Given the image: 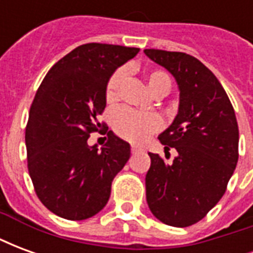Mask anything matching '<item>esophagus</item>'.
Wrapping results in <instances>:
<instances>
[{
	"mask_svg": "<svg viewBox=\"0 0 253 253\" xmlns=\"http://www.w3.org/2000/svg\"><path fill=\"white\" fill-rule=\"evenodd\" d=\"M139 150H142V149L138 148V146H134V145L131 146V153H137V152H139Z\"/></svg>",
	"mask_w": 253,
	"mask_h": 253,
	"instance_id": "34e87169",
	"label": "esophagus"
}]
</instances>
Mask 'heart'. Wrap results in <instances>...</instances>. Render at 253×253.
Segmentation results:
<instances>
[{
    "label": "heart",
    "instance_id": "1",
    "mask_svg": "<svg viewBox=\"0 0 253 253\" xmlns=\"http://www.w3.org/2000/svg\"><path fill=\"white\" fill-rule=\"evenodd\" d=\"M126 80V70H116L105 85V100L108 103H115L121 97L122 86ZM146 80L154 94H167L172 88V81L168 73L161 69H150L146 73ZM164 122L157 114H143L131 108H119L112 115L114 131L123 139L134 143H142L152 134L163 128Z\"/></svg>",
    "mask_w": 253,
    "mask_h": 253
}]
</instances>
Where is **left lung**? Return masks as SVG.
<instances>
[{"label": "left lung", "mask_w": 253, "mask_h": 253, "mask_svg": "<svg viewBox=\"0 0 253 253\" xmlns=\"http://www.w3.org/2000/svg\"><path fill=\"white\" fill-rule=\"evenodd\" d=\"M152 61L169 70L180 89L179 114L163 134L167 164L149 153L146 201L163 223L186 228L199 222L226 191L239 160V126L233 105L218 78L186 52L145 50Z\"/></svg>", "instance_id": "1"}]
</instances>
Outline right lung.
Listing matches in <instances>:
<instances>
[{
  "label": "right lung",
  "mask_w": 253,
  "mask_h": 253,
  "mask_svg": "<svg viewBox=\"0 0 253 253\" xmlns=\"http://www.w3.org/2000/svg\"><path fill=\"white\" fill-rule=\"evenodd\" d=\"M138 51L103 43L78 46L48 70L36 92L25 127L27 165L38 198L59 217L81 221L97 214L130 159V145L112 131L101 150L86 142L107 126L97 118L111 74Z\"/></svg>",
  "instance_id": "right-lung-1"
}]
</instances>
